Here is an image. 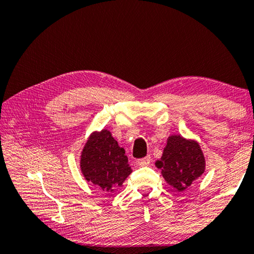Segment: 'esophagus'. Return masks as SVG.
I'll use <instances>...</instances> for the list:
<instances>
[{"label": "esophagus", "instance_id": "esophagus-1", "mask_svg": "<svg viewBox=\"0 0 254 254\" xmlns=\"http://www.w3.org/2000/svg\"><path fill=\"white\" fill-rule=\"evenodd\" d=\"M150 162H151L150 156H146V157L141 158V160H139V161H138V164H139L140 166H147V165L150 164Z\"/></svg>", "mask_w": 254, "mask_h": 254}]
</instances>
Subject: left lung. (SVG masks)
<instances>
[{
  "label": "left lung",
  "instance_id": "8db88e82",
  "mask_svg": "<svg viewBox=\"0 0 254 254\" xmlns=\"http://www.w3.org/2000/svg\"><path fill=\"white\" fill-rule=\"evenodd\" d=\"M155 165L162 170V175L170 186L183 191L203 175L205 158L199 145L194 140L171 135L161 160Z\"/></svg>",
  "mask_w": 254,
  "mask_h": 254
}]
</instances>
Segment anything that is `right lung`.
<instances>
[{"mask_svg":"<svg viewBox=\"0 0 254 254\" xmlns=\"http://www.w3.org/2000/svg\"><path fill=\"white\" fill-rule=\"evenodd\" d=\"M81 171L86 181L106 192L114 191L132 170L126 150L121 148L108 130L93 132L81 155Z\"/></svg>","mask_w":254,"mask_h":254,"instance_id":"right-lung-1","label":"right lung"}]
</instances>
